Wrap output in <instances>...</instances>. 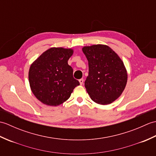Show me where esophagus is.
<instances>
[{
  "mask_svg": "<svg viewBox=\"0 0 156 156\" xmlns=\"http://www.w3.org/2000/svg\"><path fill=\"white\" fill-rule=\"evenodd\" d=\"M79 82H80V85H82V84H83V82H84V79L83 78L80 79V80H79Z\"/></svg>",
  "mask_w": 156,
  "mask_h": 156,
  "instance_id": "obj_1",
  "label": "esophagus"
}]
</instances>
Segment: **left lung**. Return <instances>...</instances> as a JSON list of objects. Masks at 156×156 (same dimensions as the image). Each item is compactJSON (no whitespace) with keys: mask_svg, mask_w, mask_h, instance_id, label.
Wrapping results in <instances>:
<instances>
[{"mask_svg":"<svg viewBox=\"0 0 156 156\" xmlns=\"http://www.w3.org/2000/svg\"><path fill=\"white\" fill-rule=\"evenodd\" d=\"M82 51L88 62L84 86L94 102L112 103L120 97L127 82V73L119 56L105 45L85 46Z\"/></svg>","mask_w":156,"mask_h":156,"instance_id":"1","label":"left lung"}]
</instances>
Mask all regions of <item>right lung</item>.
<instances>
[{
  "instance_id": "obj_1",
  "label": "right lung",
  "mask_w": 156,
  "mask_h": 156,
  "mask_svg": "<svg viewBox=\"0 0 156 156\" xmlns=\"http://www.w3.org/2000/svg\"><path fill=\"white\" fill-rule=\"evenodd\" d=\"M73 49L51 48L43 53L31 65L29 82L31 91L39 101L49 106H58L70 97L80 82L73 77L68 64Z\"/></svg>"
}]
</instances>
